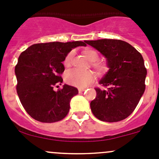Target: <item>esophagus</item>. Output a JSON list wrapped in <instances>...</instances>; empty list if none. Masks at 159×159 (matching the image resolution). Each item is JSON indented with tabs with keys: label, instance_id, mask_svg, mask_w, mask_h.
<instances>
[{
	"label": "esophagus",
	"instance_id": "esophagus-1",
	"mask_svg": "<svg viewBox=\"0 0 159 159\" xmlns=\"http://www.w3.org/2000/svg\"><path fill=\"white\" fill-rule=\"evenodd\" d=\"M84 90H85L84 88H78V92H79V93H81V92H84Z\"/></svg>",
	"mask_w": 159,
	"mask_h": 159
}]
</instances>
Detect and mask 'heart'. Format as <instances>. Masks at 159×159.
Returning a JSON list of instances; mask_svg holds the SVG:
<instances>
[{
	"label": "heart",
	"instance_id": "obj_1",
	"mask_svg": "<svg viewBox=\"0 0 159 159\" xmlns=\"http://www.w3.org/2000/svg\"><path fill=\"white\" fill-rule=\"evenodd\" d=\"M86 57L91 61V65L94 69L97 70L98 73L105 74L109 70V66L105 62H99L96 61L99 57V54L98 52L92 49H88L84 51ZM75 51L70 50L64 57L63 64L66 67H70L73 60ZM66 82L69 84L79 88H84L89 85L90 83L95 79V75L92 71H81L77 69H71L67 70L64 75Z\"/></svg>",
	"mask_w": 159,
	"mask_h": 159
}]
</instances>
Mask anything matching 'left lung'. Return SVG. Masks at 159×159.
I'll use <instances>...</instances> for the list:
<instances>
[{
    "label": "left lung",
    "mask_w": 159,
    "mask_h": 159,
    "mask_svg": "<svg viewBox=\"0 0 159 159\" xmlns=\"http://www.w3.org/2000/svg\"><path fill=\"white\" fill-rule=\"evenodd\" d=\"M84 42L106 57L109 67L99 81L107 90L95 88L96 97L90 103L92 113L104 122L123 120L134 112L145 90L144 59L125 41L103 39Z\"/></svg>",
    "instance_id": "left-lung-1"
}]
</instances>
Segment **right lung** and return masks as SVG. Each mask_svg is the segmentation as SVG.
I'll return each instance as SVG.
<instances>
[{
  "mask_svg": "<svg viewBox=\"0 0 159 159\" xmlns=\"http://www.w3.org/2000/svg\"><path fill=\"white\" fill-rule=\"evenodd\" d=\"M79 46L86 44L81 41L37 43L20 54L15 69L17 93L25 110L35 120L55 123L68 113L78 89L68 84L57 91L53 88L63 81L65 56Z\"/></svg>",
  "mask_w": 159,
  "mask_h": 159,
  "instance_id": "right-lung-1",
  "label": "right lung"
}]
</instances>
